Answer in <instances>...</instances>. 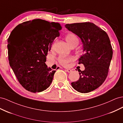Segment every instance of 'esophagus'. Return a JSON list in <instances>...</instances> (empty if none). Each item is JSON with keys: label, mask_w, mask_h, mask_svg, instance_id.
<instances>
[{"label": "esophagus", "mask_w": 123, "mask_h": 123, "mask_svg": "<svg viewBox=\"0 0 123 123\" xmlns=\"http://www.w3.org/2000/svg\"><path fill=\"white\" fill-rule=\"evenodd\" d=\"M66 71H67L68 73H71L72 71V69H66Z\"/></svg>", "instance_id": "1"}]
</instances>
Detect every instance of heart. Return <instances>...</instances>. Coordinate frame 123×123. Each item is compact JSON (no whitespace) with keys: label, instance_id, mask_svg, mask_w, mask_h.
<instances>
[{"label":"heart","instance_id":"b5f03b06","mask_svg":"<svg viewBox=\"0 0 123 123\" xmlns=\"http://www.w3.org/2000/svg\"><path fill=\"white\" fill-rule=\"evenodd\" d=\"M65 39L68 44L72 46L75 44H78L79 39L75 34H68L65 37ZM73 58L71 57H66L64 55H60L58 58V61L60 64L63 66H66L68 63L73 61Z\"/></svg>","mask_w":123,"mask_h":123}]
</instances>
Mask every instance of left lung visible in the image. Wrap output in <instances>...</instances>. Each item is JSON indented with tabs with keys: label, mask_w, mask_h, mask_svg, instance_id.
<instances>
[{
	"label": "left lung",
	"mask_w": 123,
	"mask_h": 123,
	"mask_svg": "<svg viewBox=\"0 0 123 123\" xmlns=\"http://www.w3.org/2000/svg\"><path fill=\"white\" fill-rule=\"evenodd\" d=\"M65 27L80 38L84 51L78 63L83 64L85 69H78L79 79L72 82V86L79 92H90L102 85L107 77L113 55L109 37L92 23L68 24Z\"/></svg>",
	"instance_id": "obj_1"
}]
</instances>
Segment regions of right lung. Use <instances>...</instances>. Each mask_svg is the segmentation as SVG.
<instances>
[{
	"mask_svg": "<svg viewBox=\"0 0 123 123\" xmlns=\"http://www.w3.org/2000/svg\"><path fill=\"white\" fill-rule=\"evenodd\" d=\"M62 29L58 23L37 19L17 26L8 40L10 64L25 89L41 92L50 86L55 71L45 64L52 42Z\"/></svg>",
	"mask_w": 123,
	"mask_h": 123,
	"instance_id": "1",
	"label": "right lung"
}]
</instances>
